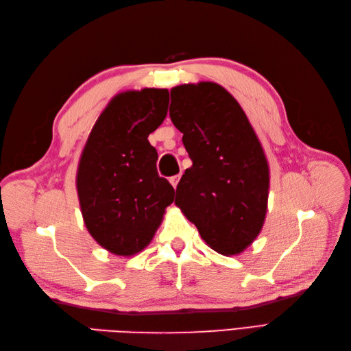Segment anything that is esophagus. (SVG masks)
I'll return each instance as SVG.
<instances>
[{
    "instance_id": "34e87169",
    "label": "esophagus",
    "mask_w": 351,
    "mask_h": 351,
    "mask_svg": "<svg viewBox=\"0 0 351 351\" xmlns=\"http://www.w3.org/2000/svg\"><path fill=\"white\" fill-rule=\"evenodd\" d=\"M178 182H180V174H178V176H173L171 178H169V183H171V184H173V187H174V189L177 187Z\"/></svg>"
}]
</instances>
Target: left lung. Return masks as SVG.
Returning a JSON list of instances; mask_svg holds the SVG:
<instances>
[{
    "mask_svg": "<svg viewBox=\"0 0 351 351\" xmlns=\"http://www.w3.org/2000/svg\"><path fill=\"white\" fill-rule=\"evenodd\" d=\"M169 117L183 133L193 165L176 190V205L210 249L231 256L259 236L268 208L269 167L246 114L214 82L171 89Z\"/></svg>",
    "mask_w": 351,
    "mask_h": 351,
    "instance_id": "1",
    "label": "left lung"
}]
</instances>
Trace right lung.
Returning <instances> with one entry per match:
<instances>
[{
  "instance_id": "right-lung-1",
  "label": "right lung",
  "mask_w": 351,
  "mask_h": 351,
  "mask_svg": "<svg viewBox=\"0 0 351 351\" xmlns=\"http://www.w3.org/2000/svg\"><path fill=\"white\" fill-rule=\"evenodd\" d=\"M168 89L145 88L114 97L92 127L77 167L84 226L119 256L142 252L161 226L174 189L156 173L147 136L162 124Z\"/></svg>"
}]
</instances>
